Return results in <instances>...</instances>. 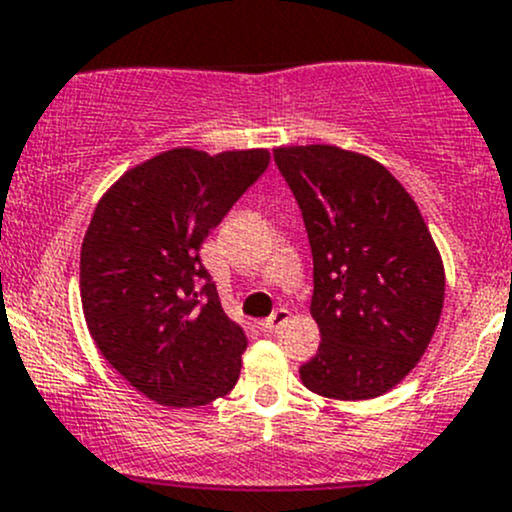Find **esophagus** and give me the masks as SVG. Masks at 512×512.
<instances>
[{
	"label": "esophagus",
	"mask_w": 512,
	"mask_h": 512,
	"mask_svg": "<svg viewBox=\"0 0 512 512\" xmlns=\"http://www.w3.org/2000/svg\"><path fill=\"white\" fill-rule=\"evenodd\" d=\"M288 315H291V310H288V308H276L271 315H268L266 320H263L261 328L266 330V333H273V330H278L283 323H286Z\"/></svg>",
	"instance_id": "esophagus-1"
}]
</instances>
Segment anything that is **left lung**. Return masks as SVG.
I'll use <instances>...</instances> for the list:
<instances>
[{
	"label": "left lung",
	"instance_id": "1",
	"mask_svg": "<svg viewBox=\"0 0 512 512\" xmlns=\"http://www.w3.org/2000/svg\"><path fill=\"white\" fill-rule=\"evenodd\" d=\"M310 251L318 355L305 387L362 402L397 387L429 347L444 308V263L419 207L387 167L335 145L278 147Z\"/></svg>",
	"mask_w": 512,
	"mask_h": 512
}]
</instances>
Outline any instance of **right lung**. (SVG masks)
<instances>
[{
	"label": "right lung",
	"instance_id": "1",
	"mask_svg": "<svg viewBox=\"0 0 512 512\" xmlns=\"http://www.w3.org/2000/svg\"><path fill=\"white\" fill-rule=\"evenodd\" d=\"M268 162V150L177 147L125 172L93 212L83 315L105 360L152 402L202 407L239 379L246 335L221 310L199 249Z\"/></svg>",
	"mask_w": 512,
	"mask_h": 512
}]
</instances>
